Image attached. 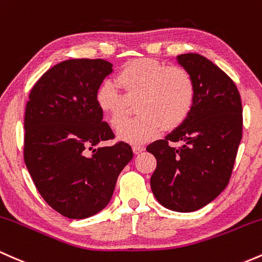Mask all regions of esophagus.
Returning <instances> with one entry per match:
<instances>
[{"mask_svg":"<svg viewBox=\"0 0 262 262\" xmlns=\"http://www.w3.org/2000/svg\"><path fill=\"white\" fill-rule=\"evenodd\" d=\"M132 151H134L135 155H139L141 152L145 151V147L143 146H134L132 147Z\"/></svg>","mask_w":262,"mask_h":262,"instance_id":"esophagus-1","label":"esophagus"}]
</instances>
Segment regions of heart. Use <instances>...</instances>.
<instances>
[{"mask_svg":"<svg viewBox=\"0 0 262 262\" xmlns=\"http://www.w3.org/2000/svg\"><path fill=\"white\" fill-rule=\"evenodd\" d=\"M116 88L110 83L100 85L95 101L99 110L113 127L127 116L129 105L137 102L139 115L120 126L117 137L140 145L151 141L164 130L181 126L189 116L195 100V84L192 75L179 66H166L155 59L128 61L115 76Z\"/></svg>","mask_w":262,"mask_h":262,"instance_id":"heart-1","label":"heart"}]
</instances>
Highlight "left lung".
<instances>
[{
    "label": "left lung",
    "mask_w": 262,
    "mask_h": 262,
    "mask_svg": "<svg viewBox=\"0 0 262 262\" xmlns=\"http://www.w3.org/2000/svg\"><path fill=\"white\" fill-rule=\"evenodd\" d=\"M177 60L194 80V105L186 121L146 149L157 160L151 177L156 199L167 209L189 213L228 186L243 136V106L236 85L213 61L195 53Z\"/></svg>",
    "instance_id": "obj_1"
}]
</instances>
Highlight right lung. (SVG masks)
Wrapping results in <instances>:
<instances>
[{"instance_id": "right-lung-1", "label": "right lung", "mask_w": 262, "mask_h": 262, "mask_svg": "<svg viewBox=\"0 0 262 262\" xmlns=\"http://www.w3.org/2000/svg\"><path fill=\"white\" fill-rule=\"evenodd\" d=\"M111 72L113 64L104 59L64 60L47 70L29 94L26 166L44 201L69 219L104 209L134 157L125 142L94 148L115 137L95 101Z\"/></svg>"}]
</instances>
